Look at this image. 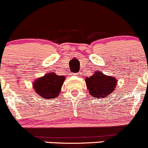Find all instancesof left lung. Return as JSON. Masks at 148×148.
Here are the masks:
<instances>
[{"label": "left lung", "mask_w": 148, "mask_h": 148, "mask_svg": "<svg viewBox=\"0 0 148 148\" xmlns=\"http://www.w3.org/2000/svg\"><path fill=\"white\" fill-rule=\"evenodd\" d=\"M117 79L111 76L103 74L96 71L92 76L86 78V84L89 93L95 98L106 97L115 90L117 86Z\"/></svg>", "instance_id": "obj_1"}]
</instances>
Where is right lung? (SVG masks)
<instances>
[{"mask_svg":"<svg viewBox=\"0 0 148 148\" xmlns=\"http://www.w3.org/2000/svg\"><path fill=\"white\" fill-rule=\"evenodd\" d=\"M65 77L49 72L42 77L35 80L33 84L36 93L45 99H50L57 97L60 94Z\"/></svg>","mask_w":148,"mask_h":148,"instance_id":"add662e5","label":"right lung"}]
</instances>
